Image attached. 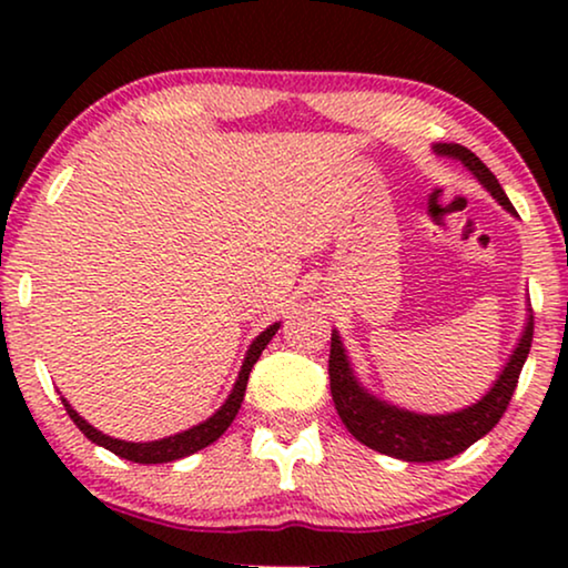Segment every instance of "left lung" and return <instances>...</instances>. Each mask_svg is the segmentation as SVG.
Masks as SVG:
<instances>
[{"instance_id": "1", "label": "left lung", "mask_w": 568, "mask_h": 568, "mask_svg": "<svg viewBox=\"0 0 568 568\" xmlns=\"http://www.w3.org/2000/svg\"><path fill=\"white\" fill-rule=\"evenodd\" d=\"M434 152L442 158L460 160L486 191L507 209L509 214H517L507 193L496 181V175L473 154L468 146L463 144H434ZM532 315L527 317L523 338L515 352H511L507 367L501 369L499 379H496L491 390L473 406L455 410V414H414V410L390 406V403L375 398L364 387L356 383L352 364L341 344V336L336 331L331 333V359H328V375H331V395L336 403V410L346 429L354 434L362 445L377 453L398 457L406 463H437L455 457L468 449L473 442L486 437L488 432L499 424V418L507 410L511 395H515L519 372L525 367L527 354H530L532 344Z\"/></svg>"}]
</instances>
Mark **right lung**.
I'll return each mask as SVG.
<instances>
[{
    "instance_id": "right-lung-1",
    "label": "right lung",
    "mask_w": 568,
    "mask_h": 568,
    "mask_svg": "<svg viewBox=\"0 0 568 568\" xmlns=\"http://www.w3.org/2000/svg\"><path fill=\"white\" fill-rule=\"evenodd\" d=\"M276 331H278V323L268 325V328L263 331L261 336L253 341L251 348H247L243 367H240L237 383H235V387H232V393L227 395V400H224V406L216 410L214 416H209L204 424L191 426L189 432L173 434V437H165V439H158V442H123V439H113V437H108V434L98 432L95 426H90L88 422H84V418L77 414L72 406H69V400L61 398V403H64L69 418H72V422L77 424V429H80L84 437H88L90 442H95V445H100V447L111 449L113 455L123 457V460L142 463V465L181 460V457H189L193 453H199V449H204V447L212 445V442L220 439L222 434L227 432V426L235 422V416H237V410H240V403H243V398H245L247 377H251L253 364L258 362L261 352L268 346V341L276 336Z\"/></svg>"
}]
</instances>
